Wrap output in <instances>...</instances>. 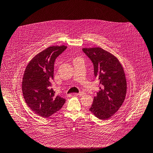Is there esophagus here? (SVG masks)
Segmentation results:
<instances>
[{
	"instance_id": "obj_1",
	"label": "esophagus",
	"mask_w": 153,
	"mask_h": 153,
	"mask_svg": "<svg viewBox=\"0 0 153 153\" xmlns=\"http://www.w3.org/2000/svg\"><path fill=\"white\" fill-rule=\"evenodd\" d=\"M74 94H75L76 96H83L84 94V92H79V93H74Z\"/></svg>"
}]
</instances>
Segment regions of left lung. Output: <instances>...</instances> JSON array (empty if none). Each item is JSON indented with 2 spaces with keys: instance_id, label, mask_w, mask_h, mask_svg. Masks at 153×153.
<instances>
[{
  "instance_id": "1",
  "label": "left lung",
  "mask_w": 153,
  "mask_h": 153,
  "mask_svg": "<svg viewBox=\"0 0 153 153\" xmlns=\"http://www.w3.org/2000/svg\"><path fill=\"white\" fill-rule=\"evenodd\" d=\"M82 51L92 62L94 76L101 85L89 110L99 119L105 120L116 113L125 99L127 82L124 69L116 56L101 48Z\"/></svg>"
}]
</instances>
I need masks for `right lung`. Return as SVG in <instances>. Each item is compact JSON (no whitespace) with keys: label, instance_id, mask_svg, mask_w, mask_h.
Masks as SVG:
<instances>
[{"label":"right lung","instance_id":"1","mask_svg":"<svg viewBox=\"0 0 153 153\" xmlns=\"http://www.w3.org/2000/svg\"><path fill=\"white\" fill-rule=\"evenodd\" d=\"M65 45H53L39 52L24 71L22 89L26 104L35 113L48 117L60 110L65 99L51 88L56 59L65 50Z\"/></svg>","mask_w":153,"mask_h":153}]
</instances>
